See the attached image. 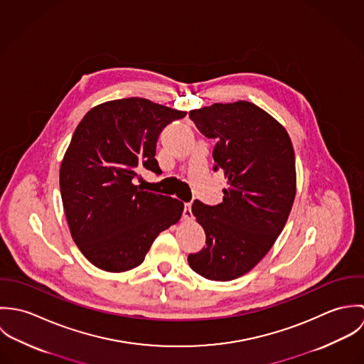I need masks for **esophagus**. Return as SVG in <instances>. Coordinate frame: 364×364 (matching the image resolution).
I'll return each instance as SVG.
<instances>
[{"instance_id":"34e87169","label":"esophagus","mask_w":364,"mask_h":364,"mask_svg":"<svg viewBox=\"0 0 364 364\" xmlns=\"http://www.w3.org/2000/svg\"><path fill=\"white\" fill-rule=\"evenodd\" d=\"M192 218V208H191V203H185V208H183V220H191Z\"/></svg>"}]
</instances>
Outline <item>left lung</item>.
<instances>
[{
    "label": "left lung",
    "mask_w": 364,
    "mask_h": 364,
    "mask_svg": "<svg viewBox=\"0 0 364 364\" xmlns=\"http://www.w3.org/2000/svg\"><path fill=\"white\" fill-rule=\"evenodd\" d=\"M198 130L215 141L214 171H224L223 202H193L206 247L188 257L208 280H234L270 251L296 198V156L283 124L247 101L214 104L189 112Z\"/></svg>",
    "instance_id": "obj_1"
}]
</instances>
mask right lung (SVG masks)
Returning <instances> with one entry per match:
<instances>
[{"label":"right lung","mask_w":364,"mask_h":364,"mask_svg":"<svg viewBox=\"0 0 364 364\" xmlns=\"http://www.w3.org/2000/svg\"><path fill=\"white\" fill-rule=\"evenodd\" d=\"M185 116L124 98L94 106L77 126L60 165V192L71 237L98 269L120 273L139 266L159 232L181 220V200L134 181L143 169L161 173L158 136Z\"/></svg>","instance_id":"right-lung-1"}]
</instances>
